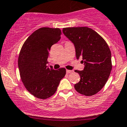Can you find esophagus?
I'll return each mask as SVG.
<instances>
[{
    "mask_svg": "<svg viewBox=\"0 0 127 127\" xmlns=\"http://www.w3.org/2000/svg\"><path fill=\"white\" fill-rule=\"evenodd\" d=\"M73 71H71V70H66V73L67 74H70V73L72 72Z\"/></svg>",
    "mask_w": 127,
    "mask_h": 127,
    "instance_id": "1",
    "label": "esophagus"
}]
</instances>
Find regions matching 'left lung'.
<instances>
[{"label": "left lung", "instance_id": "8db88e82", "mask_svg": "<svg viewBox=\"0 0 127 127\" xmlns=\"http://www.w3.org/2000/svg\"><path fill=\"white\" fill-rule=\"evenodd\" d=\"M64 34L72 41L77 59H82L83 71L75 70L80 80L75 84V90L85 96H92L101 90L107 82L112 70L111 52L104 39L88 27L65 28Z\"/></svg>", "mask_w": 127, "mask_h": 127}]
</instances>
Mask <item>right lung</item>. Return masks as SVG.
Masks as SVG:
<instances>
[{"instance_id": "right-lung-1", "label": "right lung", "mask_w": 127, "mask_h": 127, "mask_svg": "<svg viewBox=\"0 0 127 127\" xmlns=\"http://www.w3.org/2000/svg\"><path fill=\"white\" fill-rule=\"evenodd\" d=\"M59 28H41L23 45L18 61L20 77L27 90L39 99H47L55 93L66 69L54 70L47 66L51 47L61 39Z\"/></svg>"}]
</instances>
